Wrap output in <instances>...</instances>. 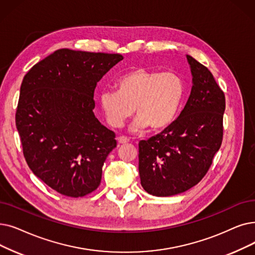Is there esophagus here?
<instances>
[{
	"label": "esophagus",
	"instance_id": "34e87169",
	"mask_svg": "<svg viewBox=\"0 0 255 255\" xmlns=\"http://www.w3.org/2000/svg\"><path fill=\"white\" fill-rule=\"evenodd\" d=\"M129 141V139L126 136H119L118 137V142L121 143V145H123V143H127Z\"/></svg>",
	"mask_w": 255,
	"mask_h": 255
}]
</instances>
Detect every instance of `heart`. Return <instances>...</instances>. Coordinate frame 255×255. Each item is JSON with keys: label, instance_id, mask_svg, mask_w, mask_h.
I'll list each match as a JSON object with an SVG mask.
<instances>
[{"label": "heart", "instance_id": "b5f03b06", "mask_svg": "<svg viewBox=\"0 0 255 255\" xmlns=\"http://www.w3.org/2000/svg\"><path fill=\"white\" fill-rule=\"evenodd\" d=\"M117 91H104L100 106L107 123L115 128L124 125L135 110L137 115L132 131L147 126L152 131L169 127L182 102L184 86L174 72L136 68L122 75L116 81Z\"/></svg>", "mask_w": 255, "mask_h": 255}]
</instances>
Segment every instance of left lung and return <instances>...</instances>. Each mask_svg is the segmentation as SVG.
Returning <instances> with one entry per match:
<instances>
[{
  "instance_id": "8db88e82",
  "label": "left lung",
  "mask_w": 255,
  "mask_h": 255,
  "mask_svg": "<svg viewBox=\"0 0 255 255\" xmlns=\"http://www.w3.org/2000/svg\"><path fill=\"white\" fill-rule=\"evenodd\" d=\"M193 86L183 110L160 133L138 143L140 184L168 197L200 182L223 139L225 96L210 71L186 55Z\"/></svg>"
}]
</instances>
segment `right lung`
Returning a JSON list of instances; mask_svg holds the SVG:
<instances>
[{"label":"right lung","instance_id":"obj_1","mask_svg":"<svg viewBox=\"0 0 255 255\" xmlns=\"http://www.w3.org/2000/svg\"><path fill=\"white\" fill-rule=\"evenodd\" d=\"M121 54L60 49L33 65L20 85L15 125L31 171L61 195L78 198L100 185L117 147L95 117L94 92Z\"/></svg>","mask_w":255,"mask_h":255}]
</instances>
